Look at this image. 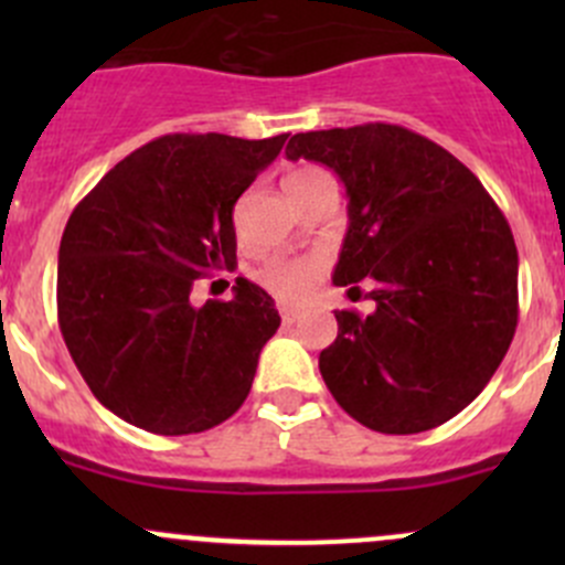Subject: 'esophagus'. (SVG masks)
<instances>
[{"instance_id":"esophagus-1","label":"esophagus","mask_w":565,"mask_h":565,"mask_svg":"<svg viewBox=\"0 0 565 565\" xmlns=\"http://www.w3.org/2000/svg\"><path fill=\"white\" fill-rule=\"evenodd\" d=\"M278 311H281V322L287 324V328H289V324L300 322V317H303V311H300V309H289V306H281V309H278Z\"/></svg>"}]
</instances>
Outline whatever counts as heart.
<instances>
[{
	"mask_svg": "<svg viewBox=\"0 0 565 565\" xmlns=\"http://www.w3.org/2000/svg\"><path fill=\"white\" fill-rule=\"evenodd\" d=\"M322 180H330V177L319 169H298V172L284 177V191L298 193ZM319 278H322V265L317 259H273L259 273L262 287L270 289L284 303H306Z\"/></svg>",
	"mask_w": 565,
	"mask_h": 565,
	"instance_id": "b5f03b06",
	"label": "heart"
}]
</instances>
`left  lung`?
<instances>
[{"mask_svg": "<svg viewBox=\"0 0 565 565\" xmlns=\"http://www.w3.org/2000/svg\"><path fill=\"white\" fill-rule=\"evenodd\" d=\"M287 158L344 182L350 224L333 284L352 292L366 278L377 306L335 311L339 335L319 352L328 391L383 435L451 420L514 339L520 256L505 215L465 163L398 125L295 134Z\"/></svg>", "mask_w": 565, "mask_h": 565, "instance_id": "left-lung-1", "label": "left lung"}]
</instances>
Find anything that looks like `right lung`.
<instances>
[{
    "label": "right lung",
    "mask_w": 565,
    "mask_h": 565,
    "mask_svg": "<svg viewBox=\"0 0 565 565\" xmlns=\"http://www.w3.org/2000/svg\"><path fill=\"white\" fill-rule=\"evenodd\" d=\"M289 134H174L117 163L67 218L56 267L60 330L106 409L152 435H196L246 402L281 317L248 278L191 303L199 276L235 265L232 210Z\"/></svg>",
    "instance_id": "add662e5"
}]
</instances>
